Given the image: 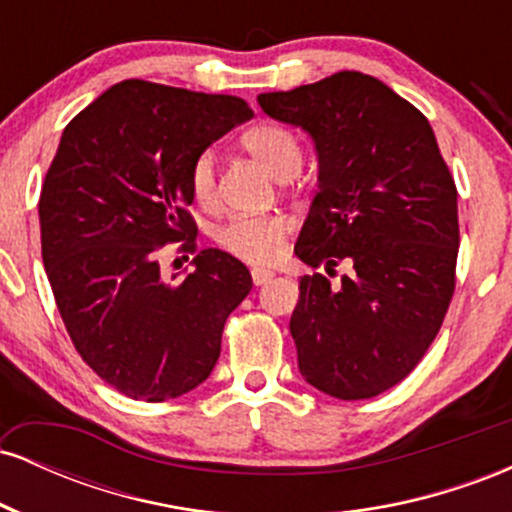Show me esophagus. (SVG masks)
<instances>
[{"label": "esophagus", "instance_id": "obj_1", "mask_svg": "<svg viewBox=\"0 0 512 512\" xmlns=\"http://www.w3.org/2000/svg\"><path fill=\"white\" fill-rule=\"evenodd\" d=\"M274 276V269H267V267H255L252 269V281H255V286H262L267 284L269 279Z\"/></svg>", "mask_w": 512, "mask_h": 512}]
</instances>
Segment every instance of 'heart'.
<instances>
[{
    "mask_svg": "<svg viewBox=\"0 0 512 512\" xmlns=\"http://www.w3.org/2000/svg\"><path fill=\"white\" fill-rule=\"evenodd\" d=\"M240 146L255 158L276 180H289L301 170L303 149L291 129L276 122H260L245 129ZM190 195L202 209H214L219 199L216 185V161L211 151H202L192 161L187 173ZM291 231V221L279 211L255 216H233L216 231V243L228 255L250 264H269L279 257L281 245Z\"/></svg>",
    "mask_w": 512,
    "mask_h": 512,
    "instance_id": "1",
    "label": "heart"
}]
</instances>
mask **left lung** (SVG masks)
<instances>
[{
	"mask_svg": "<svg viewBox=\"0 0 512 512\" xmlns=\"http://www.w3.org/2000/svg\"><path fill=\"white\" fill-rule=\"evenodd\" d=\"M257 101L310 132L320 158L296 255L330 276L354 267L339 286L301 276L289 325L298 368L325 395L370 399L419 366L450 308L455 180L424 113L375 76L337 72Z\"/></svg>",
	"mask_w": 512,
	"mask_h": 512,
	"instance_id": "1",
	"label": "left lung"
}]
</instances>
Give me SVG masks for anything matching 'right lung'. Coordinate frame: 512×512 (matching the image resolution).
<instances>
[{
	"label": "right lung",
	"mask_w": 512,
	"mask_h": 512,
	"mask_svg": "<svg viewBox=\"0 0 512 512\" xmlns=\"http://www.w3.org/2000/svg\"><path fill=\"white\" fill-rule=\"evenodd\" d=\"M250 117L238 96L127 79L64 127L38 202L43 264L74 349L122 395L166 402L219 361L252 276L228 252L197 250L187 173ZM170 242L198 255L182 285L160 279Z\"/></svg>",
	"instance_id": "right-lung-1"
}]
</instances>
